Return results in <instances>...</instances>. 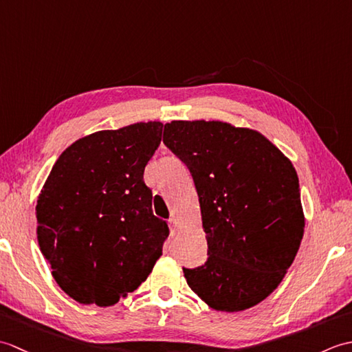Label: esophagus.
Returning a JSON list of instances; mask_svg holds the SVG:
<instances>
[{
	"label": "esophagus",
	"instance_id": "34e87169",
	"mask_svg": "<svg viewBox=\"0 0 352 352\" xmlns=\"http://www.w3.org/2000/svg\"><path fill=\"white\" fill-rule=\"evenodd\" d=\"M168 223H169V228H170L172 233H175V231H177V227H178V222H177V219H175V218H170V219L168 221Z\"/></svg>",
	"mask_w": 352,
	"mask_h": 352
}]
</instances>
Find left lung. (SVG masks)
<instances>
[{
  "label": "left lung",
  "mask_w": 352,
  "mask_h": 352,
  "mask_svg": "<svg viewBox=\"0 0 352 352\" xmlns=\"http://www.w3.org/2000/svg\"><path fill=\"white\" fill-rule=\"evenodd\" d=\"M163 142L189 168L208 258L183 267L208 307L242 311L278 287L304 234L294 164L263 134L222 121H172Z\"/></svg>",
  "instance_id": "obj_1"
}]
</instances>
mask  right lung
I'll use <instances>...</instances> for the list:
<instances>
[{"mask_svg": "<svg viewBox=\"0 0 352 352\" xmlns=\"http://www.w3.org/2000/svg\"><path fill=\"white\" fill-rule=\"evenodd\" d=\"M163 124L138 122L74 142L37 198V242L66 295L109 307L136 290L160 258L168 223L153 213L144 170Z\"/></svg>", "mask_w": 352, "mask_h": 352, "instance_id": "obj_1", "label": "right lung"}]
</instances>
